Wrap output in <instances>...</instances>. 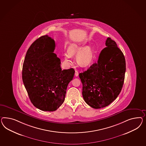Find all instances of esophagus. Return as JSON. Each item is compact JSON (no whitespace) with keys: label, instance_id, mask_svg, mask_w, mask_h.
Here are the masks:
<instances>
[{"label":"esophagus","instance_id":"obj_1","mask_svg":"<svg viewBox=\"0 0 146 146\" xmlns=\"http://www.w3.org/2000/svg\"><path fill=\"white\" fill-rule=\"evenodd\" d=\"M78 75H79V72H78V71L76 70L75 72V76H78Z\"/></svg>","mask_w":146,"mask_h":146}]
</instances>
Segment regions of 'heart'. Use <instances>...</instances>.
I'll return each instance as SVG.
<instances>
[{"label":"heart","mask_w":146,"mask_h":146,"mask_svg":"<svg viewBox=\"0 0 146 146\" xmlns=\"http://www.w3.org/2000/svg\"><path fill=\"white\" fill-rule=\"evenodd\" d=\"M76 59L78 62L83 66H87L91 63L93 59V51L89 47H86L81 49L76 44H72L69 48V52H67L64 55L65 62L70 63L72 61V55L78 52Z\"/></svg>","instance_id":"heart-1"}]
</instances>
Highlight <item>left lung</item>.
Listing matches in <instances>:
<instances>
[{
    "instance_id": "obj_1",
    "label": "left lung",
    "mask_w": 146,
    "mask_h": 146,
    "mask_svg": "<svg viewBox=\"0 0 146 146\" xmlns=\"http://www.w3.org/2000/svg\"><path fill=\"white\" fill-rule=\"evenodd\" d=\"M100 53L97 62L79 73L82 96L90 106L99 109L109 105L121 92L126 71L125 59L117 44L110 38Z\"/></svg>"
}]
</instances>
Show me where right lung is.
<instances>
[{
  "label": "right lung",
  "mask_w": 146,
  "mask_h": 146,
  "mask_svg": "<svg viewBox=\"0 0 146 146\" xmlns=\"http://www.w3.org/2000/svg\"><path fill=\"white\" fill-rule=\"evenodd\" d=\"M55 49L54 40L42 36L29 48L23 65L22 80L29 98L43 111H55L62 105L75 73L73 68L62 70Z\"/></svg>",
  "instance_id": "add662e5"
}]
</instances>
